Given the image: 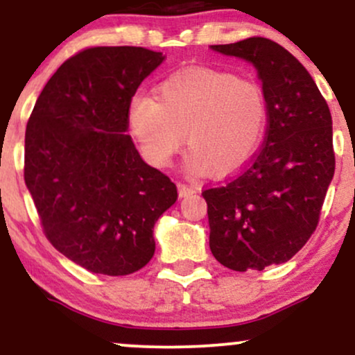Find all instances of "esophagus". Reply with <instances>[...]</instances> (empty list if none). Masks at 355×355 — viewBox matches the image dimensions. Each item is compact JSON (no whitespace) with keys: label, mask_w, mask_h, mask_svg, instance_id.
I'll return each instance as SVG.
<instances>
[{"label":"esophagus","mask_w":355,"mask_h":355,"mask_svg":"<svg viewBox=\"0 0 355 355\" xmlns=\"http://www.w3.org/2000/svg\"><path fill=\"white\" fill-rule=\"evenodd\" d=\"M197 191H198V189H195V187L185 185V183H178V195H180L182 198L189 197V195L197 193Z\"/></svg>","instance_id":"obj_1"}]
</instances>
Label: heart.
<instances>
[{
	"label": "heart",
	"instance_id": "1",
	"mask_svg": "<svg viewBox=\"0 0 355 355\" xmlns=\"http://www.w3.org/2000/svg\"><path fill=\"white\" fill-rule=\"evenodd\" d=\"M158 100L137 93L126 112L130 135L150 165L165 168L187 144V172L229 175L259 150L267 125L262 88L232 73L195 70L162 81Z\"/></svg>",
	"mask_w": 355,
	"mask_h": 355
}]
</instances>
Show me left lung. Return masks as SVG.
Wrapping results in <instances>:
<instances>
[{
	"instance_id": "obj_1",
	"label": "left lung",
	"mask_w": 355,
	"mask_h": 355,
	"mask_svg": "<svg viewBox=\"0 0 355 355\" xmlns=\"http://www.w3.org/2000/svg\"><path fill=\"white\" fill-rule=\"evenodd\" d=\"M210 50L250 63L267 105L266 144L252 164L202 191L210 250L232 270H263L291 260L319 223L336 170L331 110L304 64L272 40L247 38Z\"/></svg>"
}]
</instances>
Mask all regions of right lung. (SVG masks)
<instances>
[{"mask_svg": "<svg viewBox=\"0 0 355 355\" xmlns=\"http://www.w3.org/2000/svg\"><path fill=\"white\" fill-rule=\"evenodd\" d=\"M164 53L98 46L64 61L24 135V183L56 250L93 274L128 275L155 254L153 227L177 187L141 160L126 112Z\"/></svg>", "mask_w": 355, "mask_h": 355, "instance_id": "add662e5", "label": "right lung"}]
</instances>
